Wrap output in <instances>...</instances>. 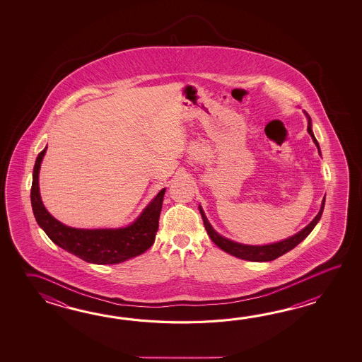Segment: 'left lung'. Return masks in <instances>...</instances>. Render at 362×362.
<instances>
[{
  "label": "left lung",
  "mask_w": 362,
  "mask_h": 362,
  "mask_svg": "<svg viewBox=\"0 0 362 362\" xmlns=\"http://www.w3.org/2000/svg\"><path fill=\"white\" fill-rule=\"evenodd\" d=\"M308 133L310 134V137L313 139L315 146L318 148V153L321 154L320 145H318L315 134H313V132H312V122H310V117H309V116H308ZM323 207H325V198H323L320 212H318L315 218L312 220V223L307 225L303 230L299 231L298 234H295V235L290 237V238L285 239V240H281V242H277V243H272V245H265V246H248V245L237 243V242L230 240V239L223 238V235H220V234L212 228V225L208 223L207 217L204 215V212H203V209H202L200 206L199 211L208 235H209V238L212 239V242L215 243L216 246L220 247L225 252L233 255V256H235V257H238V259L247 260V262H272V260L277 259L279 256L285 255L286 252L291 251L293 248H295V247L300 243L303 239L307 238L308 235H309V233L313 230V228H315L317 223L320 221V218H321V216H322Z\"/></svg>",
  "instance_id": "left-lung-1"
}]
</instances>
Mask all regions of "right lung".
I'll return each mask as SVG.
<instances>
[{
  "instance_id": "1",
  "label": "right lung",
  "mask_w": 362,
  "mask_h": 362,
  "mask_svg": "<svg viewBox=\"0 0 362 362\" xmlns=\"http://www.w3.org/2000/svg\"><path fill=\"white\" fill-rule=\"evenodd\" d=\"M47 146L40 153L32 177V211L40 228L55 245L84 262L92 264H119L144 254L153 246L159 228L165 189L158 192L134 223L119 229H76L59 223L44 207L40 197L39 172Z\"/></svg>"
}]
</instances>
